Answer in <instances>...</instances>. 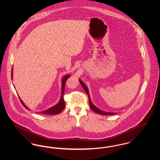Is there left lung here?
I'll list each match as a JSON object with an SVG mask.
<instances>
[{
  "instance_id": "8db88e82",
  "label": "left lung",
  "mask_w": 160,
  "mask_h": 160,
  "mask_svg": "<svg viewBox=\"0 0 160 160\" xmlns=\"http://www.w3.org/2000/svg\"><path fill=\"white\" fill-rule=\"evenodd\" d=\"M79 82L81 84L82 86L83 87L84 91L86 92L87 95H88V97H89V106L91 108L92 110L95 112V113H98V114H102V115H113V114H116V113H110V112H104V111H102L101 110H100L98 108H97L95 106L93 105V104L92 103V102L91 99V97H90V95H89V90L87 88V86H86V84L84 83L83 82L80 80L79 79Z\"/></svg>"
}]
</instances>
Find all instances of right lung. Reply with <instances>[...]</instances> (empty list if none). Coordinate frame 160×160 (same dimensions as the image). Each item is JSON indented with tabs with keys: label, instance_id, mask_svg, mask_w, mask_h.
I'll return each instance as SVG.
<instances>
[{
	"label": "right lung",
	"instance_id": "right-lung-1",
	"mask_svg": "<svg viewBox=\"0 0 160 160\" xmlns=\"http://www.w3.org/2000/svg\"><path fill=\"white\" fill-rule=\"evenodd\" d=\"M12 71H13V68H12V72H11V78L12 79L13 77H12ZM71 76L69 74H67L65 75V76H63V77L62 78V87H61V98H60V101L55 106L50 107V108L44 110V111H42V112H38L39 113H41V114H57L60 113L61 112H62V110L65 108V101H64V99H63V94H64V91H65V84L66 81L67 80V79L69 77ZM19 98L20 99V98L19 97ZM20 101L22 102V104H23V106L26 109L28 110H30L28 107L26 106L24 103L23 102V101L22 99H20ZM37 113V112H36Z\"/></svg>",
	"mask_w": 160,
	"mask_h": 160
}]
</instances>
